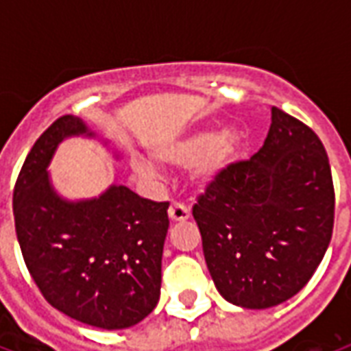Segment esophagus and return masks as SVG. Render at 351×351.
Listing matches in <instances>:
<instances>
[{"instance_id":"obj_1","label":"esophagus","mask_w":351,"mask_h":351,"mask_svg":"<svg viewBox=\"0 0 351 351\" xmlns=\"http://www.w3.org/2000/svg\"><path fill=\"white\" fill-rule=\"evenodd\" d=\"M190 206L184 203H173L169 208V218L173 221H184L190 218Z\"/></svg>"}]
</instances>
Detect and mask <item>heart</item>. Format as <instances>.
Segmentation results:
<instances>
[{
    "instance_id": "b5f03b06",
    "label": "heart",
    "mask_w": 351,
    "mask_h": 351,
    "mask_svg": "<svg viewBox=\"0 0 351 351\" xmlns=\"http://www.w3.org/2000/svg\"><path fill=\"white\" fill-rule=\"evenodd\" d=\"M239 148V133L235 130H221L220 133H195L182 141H173L167 145L158 146L154 150V158L167 165H191V176L193 180L206 184L213 180L214 176L226 169L229 161L233 160ZM141 175H152L154 169L145 163L137 161L135 163Z\"/></svg>"
}]
</instances>
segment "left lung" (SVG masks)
<instances>
[{
	"instance_id": "1",
	"label": "left lung",
	"mask_w": 351,
	"mask_h": 351,
	"mask_svg": "<svg viewBox=\"0 0 351 351\" xmlns=\"http://www.w3.org/2000/svg\"><path fill=\"white\" fill-rule=\"evenodd\" d=\"M263 146L229 163L193 205L205 261L223 299L271 308L308 284L331 243L329 158L306 123L272 107Z\"/></svg>"
}]
</instances>
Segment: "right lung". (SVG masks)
<instances>
[{"label": "right lung", "mask_w": 351, "mask_h": 351, "mask_svg": "<svg viewBox=\"0 0 351 351\" xmlns=\"http://www.w3.org/2000/svg\"><path fill=\"white\" fill-rule=\"evenodd\" d=\"M90 135L71 114L52 122L27 154L12 191L14 228L32 278L65 316L101 329L143 322L160 301L169 203L110 186L88 201H65L49 167L65 137Z\"/></svg>", "instance_id": "1"}]
</instances>
